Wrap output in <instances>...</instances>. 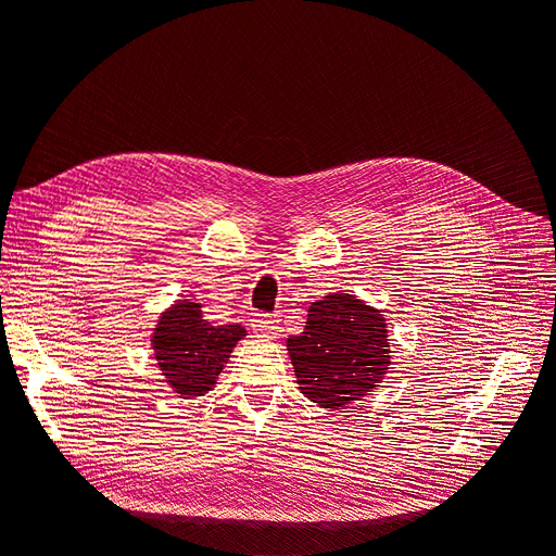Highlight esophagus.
I'll return each instance as SVG.
<instances>
[{
    "instance_id": "esophagus-1",
    "label": "esophagus",
    "mask_w": 556,
    "mask_h": 556,
    "mask_svg": "<svg viewBox=\"0 0 556 556\" xmlns=\"http://www.w3.org/2000/svg\"><path fill=\"white\" fill-rule=\"evenodd\" d=\"M278 325H280V319L276 315H268V313H257L255 317L250 319L252 331L262 336V339H271V336H276L278 329H280Z\"/></svg>"
}]
</instances>
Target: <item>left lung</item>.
Instances as JSON below:
<instances>
[{"label":"left lung","mask_w":556,"mask_h":556,"mask_svg":"<svg viewBox=\"0 0 556 556\" xmlns=\"http://www.w3.org/2000/svg\"><path fill=\"white\" fill-rule=\"evenodd\" d=\"M288 350L299 390L336 410L374 392L390 366L384 317L350 294L311 304L306 331L288 339Z\"/></svg>","instance_id":"8db88e82"}]
</instances>
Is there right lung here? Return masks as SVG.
<instances>
[{"instance_id": "1", "label": "right lung", "mask_w": 556, "mask_h": 556, "mask_svg": "<svg viewBox=\"0 0 556 556\" xmlns=\"http://www.w3.org/2000/svg\"><path fill=\"white\" fill-rule=\"evenodd\" d=\"M245 336L241 325L213 327L194 301H178L155 327L153 350L160 371L182 396L206 394L227 364L231 348Z\"/></svg>"}]
</instances>
